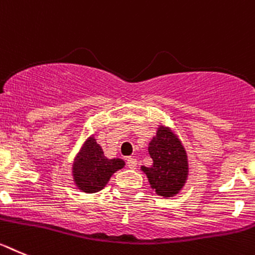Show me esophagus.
Instances as JSON below:
<instances>
[{
	"label": "esophagus",
	"instance_id": "34e87169",
	"mask_svg": "<svg viewBox=\"0 0 255 255\" xmlns=\"http://www.w3.org/2000/svg\"><path fill=\"white\" fill-rule=\"evenodd\" d=\"M127 166L129 169H136L137 167V160L134 157H127Z\"/></svg>",
	"mask_w": 255,
	"mask_h": 255
}]
</instances>
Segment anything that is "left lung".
Returning <instances> with one entry per match:
<instances>
[{"label":"left lung","instance_id":"left-lung-1","mask_svg":"<svg viewBox=\"0 0 255 255\" xmlns=\"http://www.w3.org/2000/svg\"><path fill=\"white\" fill-rule=\"evenodd\" d=\"M148 153L152 159L150 167L141 166L151 188L156 194L174 197L184 187L189 173L188 156L182 141L173 128L160 125L148 143Z\"/></svg>","mask_w":255,"mask_h":255}]
</instances>
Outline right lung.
<instances>
[{
  "label": "right lung",
  "mask_w": 255,
  "mask_h": 255,
  "mask_svg": "<svg viewBox=\"0 0 255 255\" xmlns=\"http://www.w3.org/2000/svg\"><path fill=\"white\" fill-rule=\"evenodd\" d=\"M122 159H108L102 146L91 134L85 139L73 160V183L84 193H96L108 184L116 171L125 167Z\"/></svg>",
  "instance_id": "obj_1"
}]
</instances>
